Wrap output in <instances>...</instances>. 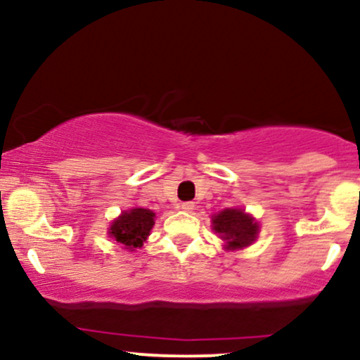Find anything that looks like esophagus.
Here are the masks:
<instances>
[{"label": "esophagus", "instance_id": "obj_1", "mask_svg": "<svg viewBox=\"0 0 360 360\" xmlns=\"http://www.w3.org/2000/svg\"><path fill=\"white\" fill-rule=\"evenodd\" d=\"M181 210H183V212L191 213L194 210V203L193 201H184V203H181Z\"/></svg>", "mask_w": 360, "mask_h": 360}]
</instances>
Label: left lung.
I'll return each mask as SVG.
<instances>
[{
  "label": "left lung",
  "mask_w": 360,
  "mask_h": 360,
  "mask_svg": "<svg viewBox=\"0 0 360 360\" xmlns=\"http://www.w3.org/2000/svg\"><path fill=\"white\" fill-rule=\"evenodd\" d=\"M213 230L226 242V249L249 247L257 238L259 223L243 210L226 208L213 214Z\"/></svg>",
  "instance_id": "obj_1"
}]
</instances>
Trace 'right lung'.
I'll return each instance as SVG.
<instances>
[{"label": "right lung", "instance_id": "add662e5", "mask_svg": "<svg viewBox=\"0 0 360 360\" xmlns=\"http://www.w3.org/2000/svg\"><path fill=\"white\" fill-rule=\"evenodd\" d=\"M155 213L147 208H131L123 212L110 225L108 233L128 250H135L143 245L154 226Z\"/></svg>", "mask_w": 360, "mask_h": 360}]
</instances>
